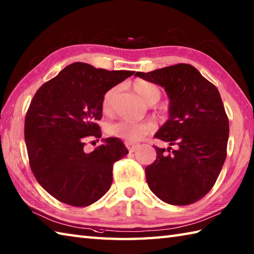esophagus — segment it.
I'll list each match as a JSON object with an SVG mask.
<instances>
[{
	"label": "esophagus",
	"instance_id": "34e87169",
	"mask_svg": "<svg viewBox=\"0 0 254 254\" xmlns=\"http://www.w3.org/2000/svg\"><path fill=\"white\" fill-rule=\"evenodd\" d=\"M126 145H127V147L128 148V152H130V153L136 152L137 148H138V145H134V144H131V143H128V142H127Z\"/></svg>",
	"mask_w": 254,
	"mask_h": 254
}]
</instances>
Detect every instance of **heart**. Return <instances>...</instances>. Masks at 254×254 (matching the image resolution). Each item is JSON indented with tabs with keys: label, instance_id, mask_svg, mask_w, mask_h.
<instances>
[{
	"label": "heart",
	"instance_id": "obj_1",
	"mask_svg": "<svg viewBox=\"0 0 254 254\" xmlns=\"http://www.w3.org/2000/svg\"><path fill=\"white\" fill-rule=\"evenodd\" d=\"M133 90L144 102L153 105L157 102L161 97V90L157 85L146 80H138L133 84ZM118 88L112 87L107 90L101 101V109L104 112H109L113 98L117 94ZM154 130V124L152 122H131V121H118L108 126L107 131L110 135L124 139L128 143L138 142L152 133Z\"/></svg>",
	"mask_w": 254,
	"mask_h": 254
}]
</instances>
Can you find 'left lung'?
<instances>
[{"label":"left lung","instance_id":"obj_1","mask_svg":"<svg viewBox=\"0 0 254 254\" xmlns=\"http://www.w3.org/2000/svg\"><path fill=\"white\" fill-rule=\"evenodd\" d=\"M135 76L164 87L169 119L155 137L172 147L156 149L145 169L156 196L171 205L197 202L216 182L227 156L229 122L216 86L190 64H176Z\"/></svg>","mask_w":254,"mask_h":254}]
</instances>
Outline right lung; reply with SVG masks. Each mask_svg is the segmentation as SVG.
Listing matches in <instances>:
<instances>
[{"instance_id": "obj_1", "label": "right lung", "mask_w": 254, "mask_h": 254, "mask_svg": "<svg viewBox=\"0 0 254 254\" xmlns=\"http://www.w3.org/2000/svg\"><path fill=\"white\" fill-rule=\"evenodd\" d=\"M134 73L75 62L37 90L25 118L27 153L37 181L58 201L85 207L110 189L113 164L127 148L108 137L87 153L85 141L101 137L97 122L106 91Z\"/></svg>"}]
</instances>
